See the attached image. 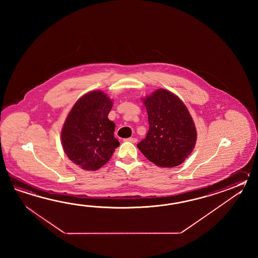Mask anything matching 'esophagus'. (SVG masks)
Listing matches in <instances>:
<instances>
[{"mask_svg":"<svg viewBox=\"0 0 258 258\" xmlns=\"http://www.w3.org/2000/svg\"><path fill=\"white\" fill-rule=\"evenodd\" d=\"M124 141H127V142L137 143V139L136 137H129V138L124 139Z\"/></svg>","mask_w":258,"mask_h":258,"instance_id":"1","label":"esophagus"}]
</instances>
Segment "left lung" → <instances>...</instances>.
<instances>
[{"instance_id":"8db88e82","label":"left lung","mask_w":258,"mask_h":258,"mask_svg":"<svg viewBox=\"0 0 258 258\" xmlns=\"http://www.w3.org/2000/svg\"><path fill=\"white\" fill-rule=\"evenodd\" d=\"M144 104L148 111L149 129L137 148L159 167L181 165L197 141V130L186 106L165 89L155 91L145 99Z\"/></svg>"}]
</instances>
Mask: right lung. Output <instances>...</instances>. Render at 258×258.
I'll return each instance as SVG.
<instances>
[{
  "label": "right lung",
  "mask_w": 258,
  "mask_h": 258,
  "mask_svg": "<svg viewBox=\"0 0 258 258\" xmlns=\"http://www.w3.org/2000/svg\"><path fill=\"white\" fill-rule=\"evenodd\" d=\"M112 101L106 94L92 91L74 105L61 130L62 148L75 164L97 170L106 164L120 143L115 124L108 119Z\"/></svg>",
  "instance_id": "add662e5"
}]
</instances>
